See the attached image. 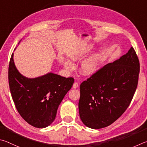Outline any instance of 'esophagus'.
Masks as SVG:
<instances>
[{"instance_id": "obj_1", "label": "esophagus", "mask_w": 147, "mask_h": 147, "mask_svg": "<svg viewBox=\"0 0 147 147\" xmlns=\"http://www.w3.org/2000/svg\"><path fill=\"white\" fill-rule=\"evenodd\" d=\"M78 86H79V84L78 83H74L72 87H73V88H77Z\"/></svg>"}]
</instances>
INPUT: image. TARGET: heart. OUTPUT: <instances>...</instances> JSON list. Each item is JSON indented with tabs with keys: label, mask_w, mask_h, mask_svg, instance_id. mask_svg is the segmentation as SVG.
<instances>
[{
	"label": "heart",
	"mask_w": 147,
	"mask_h": 147,
	"mask_svg": "<svg viewBox=\"0 0 147 147\" xmlns=\"http://www.w3.org/2000/svg\"><path fill=\"white\" fill-rule=\"evenodd\" d=\"M94 50V46L92 44L85 45L80 50L76 51L71 55V60L74 62H79L88 56V54ZM102 60L101 54L99 52L94 53L86 59L80 66L79 70L81 74L85 76H92L96 74L99 69L100 64ZM64 68L68 70L74 69V65L70 61H64Z\"/></svg>",
	"instance_id": "1"
}]
</instances>
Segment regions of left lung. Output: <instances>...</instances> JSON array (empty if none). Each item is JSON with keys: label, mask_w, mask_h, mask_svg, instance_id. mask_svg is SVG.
I'll return each instance as SVG.
<instances>
[{"label": "left lung", "mask_w": 147, "mask_h": 147, "mask_svg": "<svg viewBox=\"0 0 147 147\" xmlns=\"http://www.w3.org/2000/svg\"><path fill=\"white\" fill-rule=\"evenodd\" d=\"M140 63L131 47L119 59L109 63L80 85L79 116L93 129L107 127L129 106L138 86Z\"/></svg>", "instance_id": "obj_1"}]
</instances>
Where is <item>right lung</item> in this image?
Returning a JSON list of instances; mask_svg holds the SVG:
<instances>
[{
  "label": "right lung",
  "instance_id": "add662e5",
  "mask_svg": "<svg viewBox=\"0 0 147 147\" xmlns=\"http://www.w3.org/2000/svg\"><path fill=\"white\" fill-rule=\"evenodd\" d=\"M13 56V53L9 64L8 79L17 111L33 127H47L55 120L59 105L71 89L74 79L52 72L35 78H26L17 69Z\"/></svg>",
  "mask_w": 147,
  "mask_h": 147
}]
</instances>
